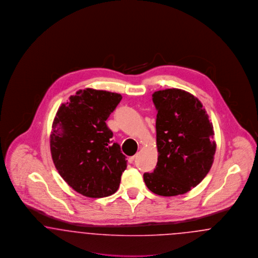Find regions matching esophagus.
Wrapping results in <instances>:
<instances>
[{
	"mask_svg": "<svg viewBox=\"0 0 258 258\" xmlns=\"http://www.w3.org/2000/svg\"><path fill=\"white\" fill-rule=\"evenodd\" d=\"M135 158H136V156H133V157H130V158H128V160H128V162H130V163H134Z\"/></svg>",
	"mask_w": 258,
	"mask_h": 258,
	"instance_id": "1",
	"label": "esophagus"
}]
</instances>
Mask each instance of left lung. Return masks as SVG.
<instances>
[{
	"label": "left lung",
	"mask_w": 258,
	"mask_h": 258,
	"mask_svg": "<svg viewBox=\"0 0 258 258\" xmlns=\"http://www.w3.org/2000/svg\"><path fill=\"white\" fill-rule=\"evenodd\" d=\"M158 110V162L144 173L148 188L160 197L184 195L208 174L216 153L213 123L201 101L181 89L153 94Z\"/></svg>",
	"instance_id": "left-lung-1"
}]
</instances>
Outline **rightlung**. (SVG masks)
<instances>
[{"label":"right lung","mask_w":258,"mask_h":258,"mask_svg":"<svg viewBox=\"0 0 258 258\" xmlns=\"http://www.w3.org/2000/svg\"><path fill=\"white\" fill-rule=\"evenodd\" d=\"M122 96L79 90L61 103L52 123L50 151L56 169L75 191L91 198L109 197L120 185L125 156L105 121Z\"/></svg>","instance_id":"1"}]
</instances>
